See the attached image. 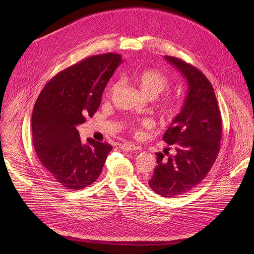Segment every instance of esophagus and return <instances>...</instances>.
Masks as SVG:
<instances>
[{"instance_id": "obj_1", "label": "esophagus", "mask_w": 254, "mask_h": 254, "mask_svg": "<svg viewBox=\"0 0 254 254\" xmlns=\"http://www.w3.org/2000/svg\"><path fill=\"white\" fill-rule=\"evenodd\" d=\"M120 148L124 151H129V152H134V151H139L141 148L139 146H136L134 143H130V142H126V143H121Z\"/></svg>"}]
</instances>
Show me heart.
<instances>
[{"label":"heart","mask_w":254,"mask_h":254,"mask_svg":"<svg viewBox=\"0 0 254 254\" xmlns=\"http://www.w3.org/2000/svg\"><path fill=\"white\" fill-rule=\"evenodd\" d=\"M128 77L138 85V87L140 88L144 95L150 98L157 97L170 86L169 78L163 73V72L157 69L149 68L134 71L128 74ZM119 83L113 84L110 87V90H108V94H111L115 89H117ZM160 107L162 113L165 116L172 117L179 110V102L174 97L169 96L161 101ZM153 126L154 122L151 119H141L137 122L130 123L128 125V127L135 135L139 136L142 133V128H150Z\"/></svg>","instance_id":"b5f03b06"}]
</instances>
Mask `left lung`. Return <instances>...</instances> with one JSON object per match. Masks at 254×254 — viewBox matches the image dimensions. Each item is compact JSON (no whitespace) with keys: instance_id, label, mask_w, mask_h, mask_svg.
<instances>
[{"instance_id":"1","label":"left lung","mask_w":254,"mask_h":254,"mask_svg":"<svg viewBox=\"0 0 254 254\" xmlns=\"http://www.w3.org/2000/svg\"><path fill=\"white\" fill-rule=\"evenodd\" d=\"M165 59L187 79L188 92L182 111L163 136L173 144L176 155L165 159L164 154H157L158 165L149 186L172 198L192 190L206 178L220 151L222 122L214 89L202 72L179 58Z\"/></svg>"}]
</instances>
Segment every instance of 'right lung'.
<instances>
[{
	"label": "right lung",
	"mask_w": 254,
	"mask_h": 254,
	"mask_svg": "<svg viewBox=\"0 0 254 254\" xmlns=\"http://www.w3.org/2000/svg\"><path fill=\"white\" fill-rule=\"evenodd\" d=\"M122 63L120 54L86 58L56 74L42 89L32 114L33 144L49 176L62 187L79 190L99 177L112 144L87 138L77 126L92 118L102 92Z\"/></svg>",
	"instance_id": "1"
}]
</instances>
